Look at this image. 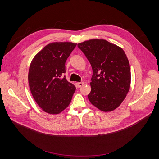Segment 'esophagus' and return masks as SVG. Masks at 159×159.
I'll use <instances>...</instances> for the list:
<instances>
[{"label": "esophagus", "mask_w": 159, "mask_h": 159, "mask_svg": "<svg viewBox=\"0 0 159 159\" xmlns=\"http://www.w3.org/2000/svg\"><path fill=\"white\" fill-rule=\"evenodd\" d=\"M84 84V82H79V83L77 84V87H78V88H80L81 87V86H83Z\"/></svg>", "instance_id": "obj_1"}]
</instances>
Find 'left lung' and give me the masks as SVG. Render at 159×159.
Segmentation results:
<instances>
[{"instance_id": "8db88e82", "label": "left lung", "mask_w": 159, "mask_h": 159, "mask_svg": "<svg viewBox=\"0 0 159 159\" xmlns=\"http://www.w3.org/2000/svg\"><path fill=\"white\" fill-rule=\"evenodd\" d=\"M78 46L93 70L89 102L105 112L115 109L125 98L131 84V70L125 53L105 40L85 41Z\"/></svg>"}]
</instances>
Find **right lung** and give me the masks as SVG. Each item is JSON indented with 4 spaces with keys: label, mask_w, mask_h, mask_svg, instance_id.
Instances as JSON below:
<instances>
[{
    "label": "right lung",
    "mask_w": 159,
    "mask_h": 159,
    "mask_svg": "<svg viewBox=\"0 0 159 159\" xmlns=\"http://www.w3.org/2000/svg\"><path fill=\"white\" fill-rule=\"evenodd\" d=\"M77 44L53 42L34 57L28 72V83L34 99L50 114H58L68 106L75 87L66 76V61Z\"/></svg>",
    "instance_id": "obj_1"
}]
</instances>
